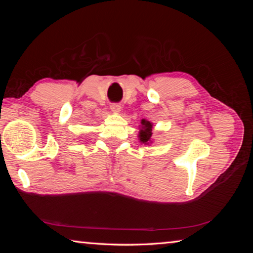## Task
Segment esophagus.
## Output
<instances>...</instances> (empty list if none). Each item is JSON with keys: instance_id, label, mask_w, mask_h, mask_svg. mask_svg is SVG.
Segmentation results:
<instances>
[{"instance_id": "esophagus-1", "label": "esophagus", "mask_w": 253, "mask_h": 253, "mask_svg": "<svg viewBox=\"0 0 253 253\" xmlns=\"http://www.w3.org/2000/svg\"><path fill=\"white\" fill-rule=\"evenodd\" d=\"M122 106L119 104H111L110 105V109L111 111H114V113H118V111H121Z\"/></svg>"}]
</instances>
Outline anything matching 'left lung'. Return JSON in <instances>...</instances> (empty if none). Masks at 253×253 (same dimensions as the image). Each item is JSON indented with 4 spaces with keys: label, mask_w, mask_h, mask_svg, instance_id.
<instances>
[{
    "label": "left lung",
    "mask_w": 253,
    "mask_h": 253,
    "mask_svg": "<svg viewBox=\"0 0 253 253\" xmlns=\"http://www.w3.org/2000/svg\"><path fill=\"white\" fill-rule=\"evenodd\" d=\"M140 130H139V140L140 143H143L145 145H148L152 140V128H153V124L151 122L146 121V119H142L140 122Z\"/></svg>",
    "instance_id": "8db88e82"
}]
</instances>
